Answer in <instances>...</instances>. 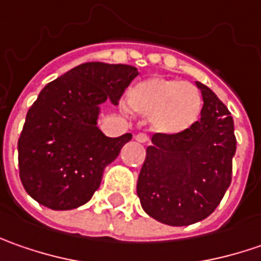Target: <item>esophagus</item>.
<instances>
[{"label": "esophagus", "instance_id": "esophagus-1", "mask_svg": "<svg viewBox=\"0 0 261 261\" xmlns=\"http://www.w3.org/2000/svg\"><path fill=\"white\" fill-rule=\"evenodd\" d=\"M135 139L138 142H141V144H146L149 138H148L145 134H138V135H135Z\"/></svg>", "mask_w": 261, "mask_h": 261}]
</instances>
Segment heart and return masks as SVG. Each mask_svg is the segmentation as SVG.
<instances>
[{
  "label": "heart",
  "instance_id": "heart-1",
  "mask_svg": "<svg viewBox=\"0 0 261 261\" xmlns=\"http://www.w3.org/2000/svg\"><path fill=\"white\" fill-rule=\"evenodd\" d=\"M126 106L136 115L149 117L158 134L177 136L197 123L202 95L195 86L168 78H148L126 93Z\"/></svg>",
  "mask_w": 261,
  "mask_h": 261
}]
</instances>
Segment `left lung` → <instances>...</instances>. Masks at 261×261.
<instances>
[{"instance_id": "obj_1", "label": "left lung", "mask_w": 261, "mask_h": 261, "mask_svg": "<svg viewBox=\"0 0 261 261\" xmlns=\"http://www.w3.org/2000/svg\"><path fill=\"white\" fill-rule=\"evenodd\" d=\"M200 120L177 136L154 134L146 148L136 193L151 218L171 226L211 215L231 185L237 139L226 106L205 84Z\"/></svg>"}]
</instances>
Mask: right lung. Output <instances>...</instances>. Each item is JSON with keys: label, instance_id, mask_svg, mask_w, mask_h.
Masks as SVG:
<instances>
[{"label": "right lung", "instance_id": "add662e5", "mask_svg": "<svg viewBox=\"0 0 261 261\" xmlns=\"http://www.w3.org/2000/svg\"><path fill=\"white\" fill-rule=\"evenodd\" d=\"M136 75L132 65L87 62L40 91L18 139L20 178L36 202L69 211L93 197L106 167L132 139V134L109 138L100 130V106L117 105Z\"/></svg>", "mask_w": 261, "mask_h": 261}]
</instances>
